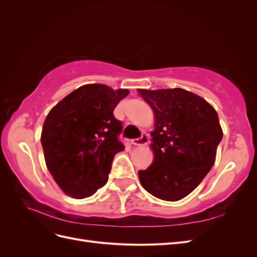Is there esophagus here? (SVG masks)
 <instances>
[{
	"label": "esophagus",
	"mask_w": 257,
	"mask_h": 257,
	"mask_svg": "<svg viewBox=\"0 0 257 257\" xmlns=\"http://www.w3.org/2000/svg\"><path fill=\"white\" fill-rule=\"evenodd\" d=\"M148 143H149V136L145 133L142 135L141 138L133 139V141H132V144H133L134 146H145Z\"/></svg>",
	"instance_id": "obj_1"
}]
</instances>
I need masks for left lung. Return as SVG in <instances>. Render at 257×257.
<instances>
[{
    "mask_svg": "<svg viewBox=\"0 0 257 257\" xmlns=\"http://www.w3.org/2000/svg\"><path fill=\"white\" fill-rule=\"evenodd\" d=\"M155 115L152 164L138 176L144 189L163 200H180L214 164L223 132L214 108L184 89L138 90Z\"/></svg>",
    "mask_w": 257,
    "mask_h": 257,
    "instance_id": "1",
    "label": "left lung"
}]
</instances>
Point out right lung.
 Here are the masks:
<instances>
[{
  "mask_svg": "<svg viewBox=\"0 0 257 257\" xmlns=\"http://www.w3.org/2000/svg\"><path fill=\"white\" fill-rule=\"evenodd\" d=\"M128 93L84 84L46 116L41 137L46 165L66 195L89 197L107 183L114 155L124 150L122 124L113 110Z\"/></svg>",
  "mask_w": 257,
  "mask_h": 257,
  "instance_id": "add662e5",
  "label": "right lung"
}]
</instances>
